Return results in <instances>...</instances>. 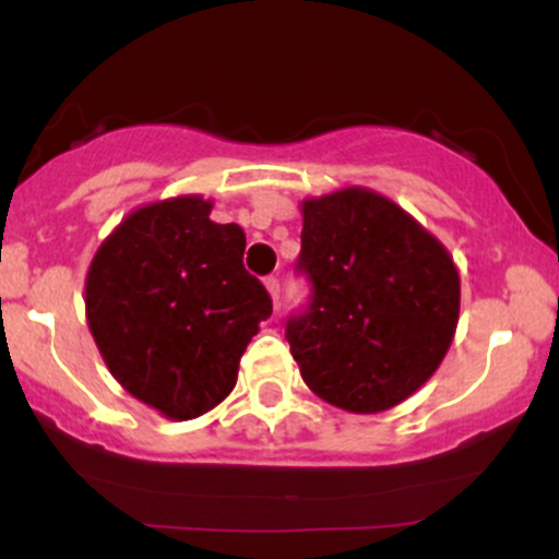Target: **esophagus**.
Here are the masks:
<instances>
[{
	"instance_id": "1",
	"label": "esophagus",
	"mask_w": 559,
	"mask_h": 559,
	"mask_svg": "<svg viewBox=\"0 0 559 559\" xmlns=\"http://www.w3.org/2000/svg\"><path fill=\"white\" fill-rule=\"evenodd\" d=\"M265 288H267V294H271L273 305H278V299H281V281H278V275H267Z\"/></svg>"
}]
</instances>
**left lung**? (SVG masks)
<instances>
[{"label":"left lung","instance_id":"8db88e82","mask_svg":"<svg viewBox=\"0 0 559 559\" xmlns=\"http://www.w3.org/2000/svg\"><path fill=\"white\" fill-rule=\"evenodd\" d=\"M297 271L310 301L286 342L320 400L381 413L415 394L444 360L460 318V275L436 236L370 189L301 204Z\"/></svg>","mask_w":559,"mask_h":559}]
</instances>
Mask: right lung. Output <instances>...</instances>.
<instances>
[{
	"mask_svg": "<svg viewBox=\"0 0 559 559\" xmlns=\"http://www.w3.org/2000/svg\"><path fill=\"white\" fill-rule=\"evenodd\" d=\"M197 194L133 210L96 249L86 320L128 394L191 420L230 394L239 360L271 318L265 286L243 267L247 236L210 221Z\"/></svg>",
	"mask_w": 559,
	"mask_h": 559,
	"instance_id": "obj_1",
	"label": "right lung"
}]
</instances>
